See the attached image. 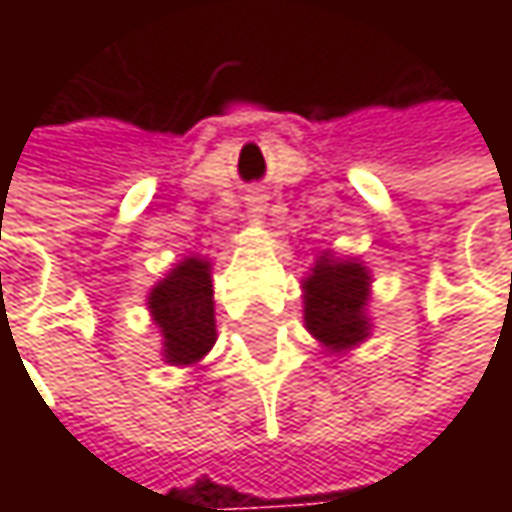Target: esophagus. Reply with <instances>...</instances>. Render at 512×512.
Returning <instances> with one entry per match:
<instances>
[{
  "label": "esophagus",
  "instance_id": "1",
  "mask_svg": "<svg viewBox=\"0 0 512 512\" xmlns=\"http://www.w3.org/2000/svg\"><path fill=\"white\" fill-rule=\"evenodd\" d=\"M249 213H252V216L266 213V198H263V195H252V198H249Z\"/></svg>",
  "mask_w": 512,
  "mask_h": 512
}]
</instances>
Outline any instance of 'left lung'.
Segmentation results:
<instances>
[{
  "label": "left lung",
  "mask_w": 512,
  "mask_h": 512,
  "mask_svg": "<svg viewBox=\"0 0 512 512\" xmlns=\"http://www.w3.org/2000/svg\"><path fill=\"white\" fill-rule=\"evenodd\" d=\"M367 269L353 260L320 257L305 281L308 332L329 350L341 353L367 338Z\"/></svg>",
  "instance_id": "8db88e82"
}]
</instances>
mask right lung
Returning <instances> with one entry per match:
<instances>
[{
	"instance_id": "right-lung-1",
	"label": "right lung",
	"mask_w": 512,
	"mask_h": 512,
	"mask_svg": "<svg viewBox=\"0 0 512 512\" xmlns=\"http://www.w3.org/2000/svg\"><path fill=\"white\" fill-rule=\"evenodd\" d=\"M151 311L165 338L168 364H192L216 344L210 263L186 257L151 293Z\"/></svg>"
}]
</instances>
